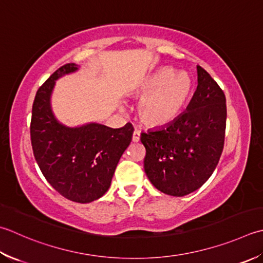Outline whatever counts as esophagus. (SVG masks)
<instances>
[{"mask_svg":"<svg viewBox=\"0 0 263 263\" xmlns=\"http://www.w3.org/2000/svg\"><path fill=\"white\" fill-rule=\"evenodd\" d=\"M139 140H140V132H139L138 130H136L135 132H133V135H132V141L133 142H138Z\"/></svg>","mask_w":263,"mask_h":263,"instance_id":"esophagus-1","label":"esophagus"}]
</instances>
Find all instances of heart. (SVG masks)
<instances>
[{
  "instance_id": "b5f03b06",
  "label": "heart",
  "mask_w": 263,
  "mask_h": 263,
  "mask_svg": "<svg viewBox=\"0 0 263 263\" xmlns=\"http://www.w3.org/2000/svg\"><path fill=\"white\" fill-rule=\"evenodd\" d=\"M194 82L186 71L162 68L143 80L137 89L140 121L151 127H163L176 121L187 106Z\"/></svg>"
}]
</instances>
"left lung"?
Instances as JSON below:
<instances>
[{
	"instance_id": "obj_1",
	"label": "left lung",
	"mask_w": 263,
	"mask_h": 263,
	"mask_svg": "<svg viewBox=\"0 0 263 263\" xmlns=\"http://www.w3.org/2000/svg\"><path fill=\"white\" fill-rule=\"evenodd\" d=\"M198 85L187 110L171 124L142 132L145 172L159 192L181 197L202 187L217 167L224 145L226 97L197 66Z\"/></svg>"
}]
</instances>
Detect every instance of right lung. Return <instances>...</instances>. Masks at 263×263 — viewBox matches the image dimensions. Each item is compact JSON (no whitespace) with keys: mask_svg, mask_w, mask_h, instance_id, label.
<instances>
[{"mask_svg":"<svg viewBox=\"0 0 263 263\" xmlns=\"http://www.w3.org/2000/svg\"><path fill=\"white\" fill-rule=\"evenodd\" d=\"M77 70L75 64L57 69L36 92L30 141L44 178L61 196L76 203L100 198L110 187L117 163L130 145L131 123L121 128L90 123L68 127L55 120L50 106L55 80Z\"/></svg>","mask_w":263,"mask_h":263,"instance_id":"right-lung-1","label":"right lung"}]
</instances>
